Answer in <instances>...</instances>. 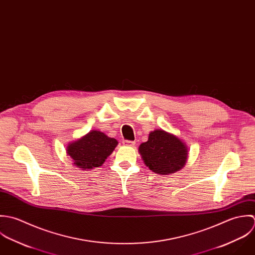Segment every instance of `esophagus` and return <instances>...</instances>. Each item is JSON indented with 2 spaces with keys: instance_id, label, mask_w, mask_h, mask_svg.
Returning <instances> with one entry per match:
<instances>
[{
  "instance_id": "34e87169",
  "label": "esophagus",
  "mask_w": 255,
  "mask_h": 255,
  "mask_svg": "<svg viewBox=\"0 0 255 255\" xmlns=\"http://www.w3.org/2000/svg\"><path fill=\"white\" fill-rule=\"evenodd\" d=\"M123 145L124 146H128V147H134L135 146V142L134 141H129V140H123Z\"/></svg>"
}]
</instances>
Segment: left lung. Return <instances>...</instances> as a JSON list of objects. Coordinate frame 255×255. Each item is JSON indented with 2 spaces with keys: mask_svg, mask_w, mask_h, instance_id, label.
Segmentation results:
<instances>
[{
  "mask_svg": "<svg viewBox=\"0 0 255 255\" xmlns=\"http://www.w3.org/2000/svg\"><path fill=\"white\" fill-rule=\"evenodd\" d=\"M139 152L145 164L153 172L162 175L182 168L188 154L184 143L163 130L151 132L149 140L140 145Z\"/></svg>",
  "mask_w": 255,
  "mask_h": 255,
  "instance_id": "obj_1",
  "label": "left lung"
}]
</instances>
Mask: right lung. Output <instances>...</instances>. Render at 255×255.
I'll use <instances>...</instances> for the list:
<instances>
[{
  "instance_id": "right-lung-1",
  "label": "right lung",
  "mask_w": 255,
  "mask_h": 255,
  "mask_svg": "<svg viewBox=\"0 0 255 255\" xmlns=\"http://www.w3.org/2000/svg\"><path fill=\"white\" fill-rule=\"evenodd\" d=\"M118 142L101 131L93 130L80 140L69 144L67 153L73 158L74 164L82 169L99 167L113 152Z\"/></svg>"
}]
</instances>
